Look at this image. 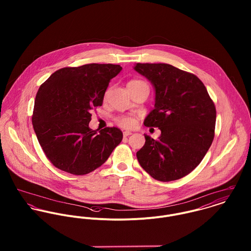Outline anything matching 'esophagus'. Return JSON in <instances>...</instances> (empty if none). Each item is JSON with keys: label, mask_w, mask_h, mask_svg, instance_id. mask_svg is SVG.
<instances>
[{"label": "esophagus", "mask_w": 251, "mask_h": 251, "mask_svg": "<svg viewBox=\"0 0 251 251\" xmlns=\"http://www.w3.org/2000/svg\"><path fill=\"white\" fill-rule=\"evenodd\" d=\"M123 134H124V136H125V137H126V136L130 135V134H131V132H130V131H127V130H126V131H124V132H123Z\"/></svg>", "instance_id": "1"}]
</instances>
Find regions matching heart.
<instances>
[{
  "mask_svg": "<svg viewBox=\"0 0 251 251\" xmlns=\"http://www.w3.org/2000/svg\"><path fill=\"white\" fill-rule=\"evenodd\" d=\"M139 84H145V83L143 81H140V80H131V81L128 82L127 86H136V85H139ZM106 95H105V97H106ZM116 122L120 126H122L124 128H131V127L136 126L137 119L133 116H130V115H122V116L117 117Z\"/></svg>",
  "mask_w": 251,
  "mask_h": 251,
  "instance_id": "1",
  "label": "heart"
}]
</instances>
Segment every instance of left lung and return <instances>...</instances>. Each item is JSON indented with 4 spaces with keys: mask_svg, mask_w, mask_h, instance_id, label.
<instances>
[{
    "mask_svg": "<svg viewBox=\"0 0 251 251\" xmlns=\"http://www.w3.org/2000/svg\"><path fill=\"white\" fill-rule=\"evenodd\" d=\"M155 91L154 109L144 121L158 127L157 140L145 134L136 152L144 170L160 181L179 179L193 171L215 137L216 111L203 82L194 74L168 64H136Z\"/></svg>",
    "mask_w": 251,
    "mask_h": 251,
    "instance_id": "1",
    "label": "left lung"
}]
</instances>
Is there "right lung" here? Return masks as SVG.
<instances>
[{"label":"right lung","mask_w":251,"mask_h":251,"mask_svg":"<svg viewBox=\"0 0 251 251\" xmlns=\"http://www.w3.org/2000/svg\"><path fill=\"white\" fill-rule=\"evenodd\" d=\"M120 65L89 64L54 72L39 87L32 122L46 157L58 169L86 175L101 166L121 143L123 132L89 127L91 111L101 106Z\"/></svg>","instance_id":"obj_1"}]
</instances>
